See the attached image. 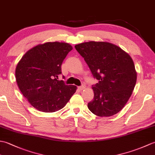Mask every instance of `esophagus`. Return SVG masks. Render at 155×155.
<instances>
[{"label":"esophagus","mask_w":155,"mask_h":155,"mask_svg":"<svg viewBox=\"0 0 155 155\" xmlns=\"http://www.w3.org/2000/svg\"><path fill=\"white\" fill-rule=\"evenodd\" d=\"M78 89H79L80 91H83V90H84V88H85V87H84V86H81V87H78Z\"/></svg>","instance_id":"esophagus-1"}]
</instances>
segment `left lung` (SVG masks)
Instances as JSON below:
<instances>
[{"label":"left lung","mask_w":155,"mask_h":155,"mask_svg":"<svg viewBox=\"0 0 155 155\" xmlns=\"http://www.w3.org/2000/svg\"><path fill=\"white\" fill-rule=\"evenodd\" d=\"M87 62L94 78L93 100L88 108L97 116L110 117L125 106L137 82L132 58L118 46L108 42L90 41L74 46Z\"/></svg>","instance_id":"obj_1"}]
</instances>
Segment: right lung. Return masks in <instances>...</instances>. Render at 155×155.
I'll list each match as a JSON object with an SVG mask.
<instances>
[{
  "mask_svg": "<svg viewBox=\"0 0 155 155\" xmlns=\"http://www.w3.org/2000/svg\"><path fill=\"white\" fill-rule=\"evenodd\" d=\"M72 46L66 42H48L28 50L16 67V81L28 103L39 111L53 113L70 100L77 86L58 81L61 64Z\"/></svg>",
  "mask_w": 155,
  "mask_h": 155,
  "instance_id": "right-lung-1",
  "label": "right lung"
}]
</instances>
